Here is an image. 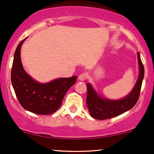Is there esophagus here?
<instances>
[{"mask_svg":"<svg viewBox=\"0 0 154 154\" xmlns=\"http://www.w3.org/2000/svg\"><path fill=\"white\" fill-rule=\"evenodd\" d=\"M87 73H82V74H81V75H79V77H78V79H79V80H80V81H85V79H86L87 78Z\"/></svg>","mask_w":154,"mask_h":154,"instance_id":"34e87169","label":"esophagus"}]
</instances>
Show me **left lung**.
I'll use <instances>...</instances> for the list:
<instances>
[{
	"mask_svg": "<svg viewBox=\"0 0 154 154\" xmlns=\"http://www.w3.org/2000/svg\"><path fill=\"white\" fill-rule=\"evenodd\" d=\"M139 75L135 86L127 96L121 100H113L103 98L93 88L91 84H87V105L91 117L99 120L115 117L134 107L139 98L142 81L144 77V67L139 52L137 53Z\"/></svg>",
	"mask_w": 154,
	"mask_h": 154,
	"instance_id": "left-lung-1",
	"label": "left lung"
}]
</instances>
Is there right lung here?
<instances>
[{
	"instance_id": "right-lung-1",
	"label": "right lung",
	"mask_w": 154,
	"mask_h": 154,
	"mask_svg": "<svg viewBox=\"0 0 154 154\" xmlns=\"http://www.w3.org/2000/svg\"><path fill=\"white\" fill-rule=\"evenodd\" d=\"M17 45L11 70V82L17 100L25 109L34 114L48 115L55 112L67 91L77 81V76L58 78L48 83L38 82L26 73L20 59L21 46Z\"/></svg>"
}]
</instances>
